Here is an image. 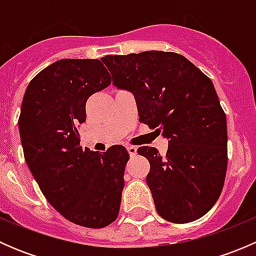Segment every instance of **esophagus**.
I'll list each match as a JSON object with an SVG mask.
<instances>
[{"label": "esophagus", "mask_w": 256, "mask_h": 256, "mask_svg": "<svg viewBox=\"0 0 256 256\" xmlns=\"http://www.w3.org/2000/svg\"><path fill=\"white\" fill-rule=\"evenodd\" d=\"M126 148H128V154H130L131 157L136 156V154H138V147L131 146V144H128V146H126Z\"/></svg>", "instance_id": "34e87169"}]
</instances>
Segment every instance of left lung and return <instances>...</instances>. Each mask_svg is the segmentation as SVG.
<instances>
[{
	"label": "left lung",
	"instance_id": "8db88e82",
	"mask_svg": "<svg viewBox=\"0 0 256 256\" xmlns=\"http://www.w3.org/2000/svg\"><path fill=\"white\" fill-rule=\"evenodd\" d=\"M112 84L131 92L140 122L168 138L166 154L138 147L150 162L146 182L156 210L172 223L200 219L216 204L228 164L226 118L212 80L174 52L102 59Z\"/></svg>",
	"mask_w": 256,
	"mask_h": 256
}]
</instances>
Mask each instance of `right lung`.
Masks as SVG:
<instances>
[{"instance_id":"1","label":"right lung","mask_w":256,"mask_h":256,"mask_svg":"<svg viewBox=\"0 0 256 256\" xmlns=\"http://www.w3.org/2000/svg\"><path fill=\"white\" fill-rule=\"evenodd\" d=\"M112 84L99 59H62L26 89L18 118L24 160L52 207L69 222L104 228L118 218L128 154L121 144L104 154L80 146L85 105Z\"/></svg>"}]
</instances>
